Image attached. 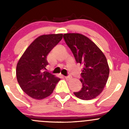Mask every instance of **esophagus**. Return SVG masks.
<instances>
[{"instance_id":"obj_1","label":"esophagus","mask_w":129,"mask_h":129,"mask_svg":"<svg viewBox=\"0 0 129 129\" xmlns=\"http://www.w3.org/2000/svg\"><path fill=\"white\" fill-rule=\"evenodd\" d=\"M65 77V79H67V80H69V79H72V76H71V75H70V76H66V77Z\"/></svg>"}]
</instances>
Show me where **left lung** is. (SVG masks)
Here are the masks:
<instances>
[{"label":"left lung","mask_w":129,"mask_h":129,"mask_svg":"<svg viewBox=\"0 0 129 129\" xmlns=\"http://www.w3.org/2000/svg\"><path fill=\"white\" fill-rule=\"evenodd\" d=\"M66 43L75 60L83 67L80 82L82 87L74 95L82 100H91L101 94L109 75L107 60L102 50L90 39L80 34H63Z\"/></svg>","instance_id":"8db88e82"}]
</instances>
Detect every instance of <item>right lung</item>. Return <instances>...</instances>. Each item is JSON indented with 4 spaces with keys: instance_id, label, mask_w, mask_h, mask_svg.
Instances as JSON below:
<instances>
[{
    "instance_id": "1",
    "label": "right lung",
    "mask_w": 129,
    "mask_h": 129,
    "mask_svg": "<svg viewBox=\"0 0 129 129\" xmlns=\"http://www.w3.org/2000/svg\"><path fill=\"white\" fill-rule=\"evenodd\" d=\"M62 37V34L38 37L30 44L17 64L16 76L19 85L26 94L34 99L49 97L60 80L44 70L49 63L47 56Z\"/></svg>"
}]
</instances>
